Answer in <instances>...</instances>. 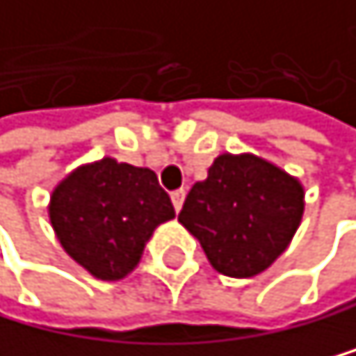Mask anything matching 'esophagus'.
Listing matches in <instances>:
<instances>
[{
    "label": "esophagus",
    "instance_id": "34e87169",
    "mask_svg": "<svg viewBox=\"0 0 356 356\" xmlns=\"http://www.w3.org/2000/svg\"><path fill=\"white\" fill-rule=\"evenodd\" d=\"M172 206H175V211H179L181 209V204H184V200H186V188H177V191H172Z\"/></svg>",
    "mask_w": 356,
    "mask_h": 356
}]
</instances>
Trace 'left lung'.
Wrapping results in <instances>:
<instances>
[{
  "mask_svg": "<svg viewBox=\"0 0 356 356\" xmlns=\"http://www.w3.org/2000/svg\"><path fill=\"white\" fill-rule=\"evenodd\" d=\"M300 218V184L253 154L218 156L179 213L211 265L233 278L265 271L287 249Z\"/></svg>",
  "mask_w": 356,
  "mask_h": 356,
  "instance_id": "1",
  "label": "left lung"
}]
</instances>
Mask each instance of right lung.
<instances>
[{
  "label": "right lung",
  "mask_w": 356,
  "mask_h": 356,
  "mask_svg": "<svg viewBox=\"0 0 356 356\" xmlns=\"http://www.w3.org/2000/svg\"><path fill=\"white\" fill-rule=\"evenodd\" d=\"M49 213L65 251L100 280L132 271L152 231L175 218L150 168L114 159L71 172L54 191Z\"/></svg>",
  "instance_id": "right-lung-1"
}]
</instances>
